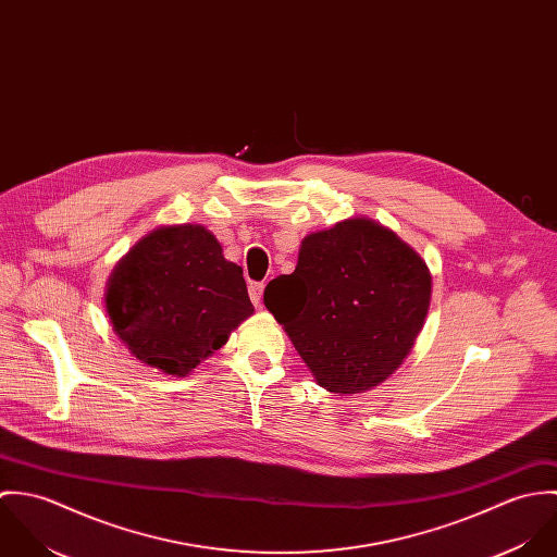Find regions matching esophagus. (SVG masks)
<instances>
[{"label": "esophagus", "instance_id": "1", "mask_svg": "<svg viewBox=\"0 0 557 557\" xmlns=\"http://www.w3.org/2000/svg\"><path fill=\"white\" fill-rule=\"evenodd\" d=\"M248 294L255 307H261V296H263V283H250L248 285Z\"/></svg>", "mask_w": 557, "mask_h": 557}]
</instances>
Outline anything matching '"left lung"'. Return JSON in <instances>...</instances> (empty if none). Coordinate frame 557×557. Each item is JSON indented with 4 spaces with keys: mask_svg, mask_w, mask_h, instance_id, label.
Wrapping results in <instances>:
<instances>
[{
    "mask_svg": "<svg viewBox=\"0 0 557 557\" xmlns=\"http://www.w3.org/2000/svg\"><path fill=\"white\" fill-rule=\"evenodd\" d=\"M424 259L373 219H345L300 244L298 265L263 305L327 393L358 395L409 356L431 305Z\"/></svg>",
    "mask_w": 557,
    "mask_h": 557,
    "instance_id": "8db88e82",
    "label": "left lung"
}]
</instances>
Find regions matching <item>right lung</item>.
I'll list each match as a JSON object with an SVG mask.
<instances>
[{"instance_id":"add662e5","label":"right lung","mask_w":557,"mask_h":557,"mask_svg":"<svg viewBox=\"0 0 557 557\" xmlns=\"http://www.w3.org/2000/svg\"><path fill=\"white\" fill-rule=\"evenodd\" d=\"M104 307L126 349L171 377H186L255 311L238 263L188 223L139 239L113 268Z\"/></svg>"}]
</instances>
